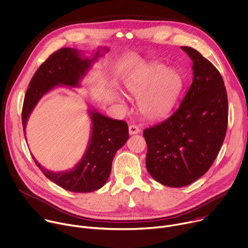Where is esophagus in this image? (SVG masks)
I'll return each instance as SVG.
<instances>
[{
    "instance_id": "1",
    "label": "esophagus",
    "mask_w": 248,
    "mask_h": 248,
    "mask_svg": "<svg viewBox=\"0 0 248 248\" xmlns=\"http://www.w3.org/2000/svg\"><path fill=\"white\" fill-rule=\"evenodd\" d=\"M140 132V129L136 125H130L129 126V134L130 135H136Z\"/></svg>"
}]
</instances>
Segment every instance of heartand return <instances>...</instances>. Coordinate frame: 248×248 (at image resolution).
I'll use <instances>...</instances> for the list:
<instances>
[{
	"label": "heart",
	"mask_w": 248,
	"mask_h": 248,
	"mask_svg": "<svg viewBox=\"0 0 248 248\" xmlns=\"http://www.w3.org/2000/svg\"><path fill=\"white\" fill-rule=\"evenodd\" d=\"M127 93L139 98V110L147 119L167 117L175 108L183 90L182 76L163 65H151L127 76Z\"/></svg>",
	"instance_id": "1"
}]
</instances>
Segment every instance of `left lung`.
I'll return each instance as SVG.
<instances>
[{"instance_id":"left-lung-1","label":"left lung","mask_w":248,"mask_h":248,"mask_svg":"<svg viewBox=\"0 0 248 248\" xmlns=\"http://www.w3.org/2000/svg\"><path fill=\"white\" fill-rule=\"evenodd\" d=\"M192 61V83L179 108L146 128V169L158 183L181 187L202 177L213 164L228 126V97L217 68L196 49L181 46Z\"/></svg>"}]
</instances>
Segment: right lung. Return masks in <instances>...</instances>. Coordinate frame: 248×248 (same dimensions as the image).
<instances>
[{
    "mask_svg": "<svg viewBox=\"0 0 248 248\" xmlns=\"http://www.w3.org/2000/svg\"><path fill=\"white\" fill-rule=\"evenodd\" d=\"M109 51L100 46L92 58L73 47H62L49 57L32 77L22 108V126L25 133L28 118L41 97L56 87H80V81L92 68L93 62ZM92 131L87 150L81 160L70 170L54 172L33 159L43 174L58 186L73 192H91L105 186L111 172L116 152L129 139L128 125L90 109ZM26 139V138H25Z\"/></svg>",
    "mask_w": 248,
    "mask_h": 248,
    "instance_id": "1",
    "label": "right lung"
}]
</instances>
